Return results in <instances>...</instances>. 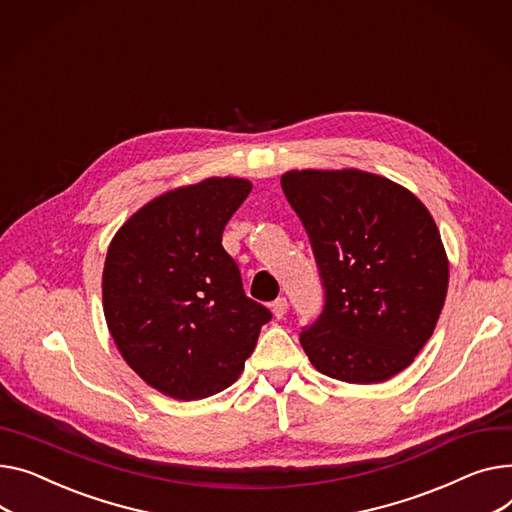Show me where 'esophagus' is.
<instances>
[{
	"instance_id": "1",
	"label": "esophagus",
	"mask_w": 512,
	"mask_h": 512,
	"mask_svg": "<svg viewBox=\"0 0 512 512\" xmlns=\"http://www.w3.org/2000/svg\"><path fill=\"white\" fill-rule=\"evenodd\" d=\"M271 313H274L276 319H284V315L288 313V300L286 298H278L271 302Z\"/></svg>"
}]
</instances>
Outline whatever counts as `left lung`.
Wrapping results in <instances>:
<instances>
[{"mask_svg":"<svg viewBox=\"0 0 512 512\" xmlns=\"http://www.w3.org/2000/svg\"><path fill=\"white\" fill-rule=\"evenodd\" d=\"M282 189L325 288L319 319L300 333L306 356L337 381H389L445 306L449 259L434 218L412 191L358 168L288 170Z\"/></svg>","mask_w":512,"mask_h":512,"instance_id":"1","label":"left lung"}]
</instances>
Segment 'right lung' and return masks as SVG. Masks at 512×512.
Listing matches in <instances>:
<instances>
[{"label":"right lung","instance_id":"1","mask_svg":"<svg viewBox=\"0 0 512 512\" xmlns=\"http://www.w3.org/2000/svg\"><path fill=\"white\" fill-rule=\"evenodd\" d=\"M247 179L210 177L166 191L113 236L102 309L123 360L152 389L183 401L230 387L271 319L245 296L222 232L251 193Z\"/></svg>","mask_w":512,"mask_h":512}]
</instances>
